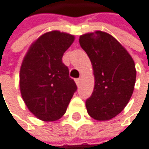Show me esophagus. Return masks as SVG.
I'll use <instances>...</instances> for the list:
<instances>
[{"instance_id":"esophagus-1","label":"esophagus","mask_w":149,"mask_h":149,"mask_svg":"<svg viewBox=\"0 0 149 149\" xmlns=\"http://www.w3.org/2000/svg\"><path fill=\"white\" fill-rule=\"evenodd\" d=\"M75 82H76L77 86H79V85H80V83H81V79H80V78H78V79H75Z\"/></svg>"}]
</instances>
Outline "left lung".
<instances>
[{"mask_svg": "<svg viewBox=\"0 0 149 149\" xmlns=\"http://www.w3.org/2000/svg\"><path fill=\"white\" fill-rule=\"evenodd\" d=\"M79 42L91 61L95 76L94 90L86 100L88 113L97 120L111 119L124 110L133 95L134 61L121 44L106 32L81 35Z\"/></svg>", "mask_w": 149, "mask_h": 149, "instance_id": "1", "label": "left lung"}]
</instances>
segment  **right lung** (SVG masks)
I'll use <instances>...</instances> for the list:
<instances>
[{"mask_svg": "<svg viewBox=\"0 0 149 149\" xmlns=\"http://www.w3.org/2000/svg\"><path fill=\"white\" fill-rule=\"evenodd\" d=\"M74 40L73 35L65 32H46L31 45L23 61L21 95L30 111L43 121L61 118L77 89L62 62Z\"/></svg>", "mask_w": 149, "mask_h": 149, "instance_id": "obj_1", "label": "right lung"}]
</instances>
